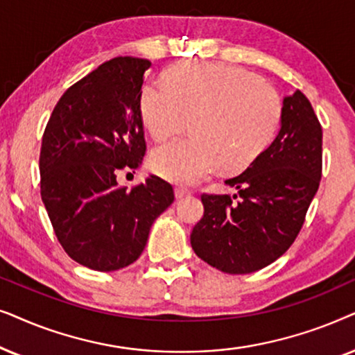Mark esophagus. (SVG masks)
Returning a JSON list of instances; mask_svg holds the SVG:
<instances>
[{
	"label": "esophagus",
	"instance_id": "34e87169",
	"mask_svg": "<svg viewBox=\"0 0 355 355\" xmlns=\"http://www.w3.org/2000/svg\"><path fill=\"white\" fill-rule=\"evenodd\" d=\"M190 195H191V191L188 190V188H183V187L175 188V198H177V200H182V198L190 196Z\"/></svg>",
	"mask_w": 355,
	"mask_h": 355
}]
</instances>
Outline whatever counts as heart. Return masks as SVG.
<instances>
[{"label": "heart", "instance_id": "b5f03b06", "mask_svg": "<svg viewBox=\"0 0 355 355\" xmlns=\"http://www.w3.org/2000/svg\"><path fill=\"white\" fill-rule=\"evenodd\" d=\"M141 120L155 141L187 128L190 138L154 149V173L191 183L212 168L235 173L248 168L272 143L282 105L276 91L257 74L222 63H185L165 74V86L146 84Z\"/></svg>", "mask_w": 355, "mask_h": 355}]
</instances>
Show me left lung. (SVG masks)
I'll return each mask as SVG.
<instances>
[{"label":"left lung","instance_id":"8db88e82","mask_svg":"<svg viewBox=\"0 0 355 355\" xmlns=\"http://www.w3.org/2000/svg\"><path fill=\"white\" fill-rule=\"evenodd\" d=\"M281 123L271 146L245 172L225 180L237 195H201L205 214L193 227L191 247L224 272H253L282 257L320 187L323 131L300 91L284 98Z\"/></svg>","mask_w":355,"mask_h":355}]
</instances>
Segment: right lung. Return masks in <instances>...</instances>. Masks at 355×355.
Segmentation results:
<instances>
[{
	"instance_id": "obj_1",
	"label": "right lung",
	"mask_w": 355,
	"mask_h": 355,
	"mask_svg": "<svg viewBox=\"0 0 355 355\" xmlns=\"http://www.w3.org/2000/svg\"><path fill=\"white\" fill-rule=\"evenodd\" d=\"M149 60L116 56L66 89L42 138L40 196L69 258L96 271L136 261L150 225L175 200L173 188L149 175L120 187L116 175L143 164L139 112Z\"/></svg>"
}]
</instances>
